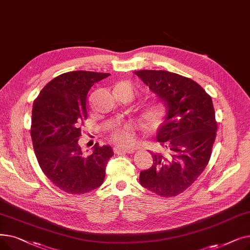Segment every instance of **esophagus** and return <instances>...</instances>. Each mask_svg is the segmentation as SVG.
Returning a JSON list of instances; mask_svg holds the SVG:
<instances>
[{"instance_id": "34e87169", "label": "esophagus", "mask_w": 250, "mask_h": 250, "mask_svg": "<svg viewBox=\"0 0 250 250\" xmlns=\"http://www.w3.org/2000/svg\"><path fill=\"white\" fill-rule=\"evenodd\" d=\"M114 152L116 154H123V153H127V154H132L135 152V149H132V148H120V147H116L114 149Z\"/></svg>"}]
</instances>
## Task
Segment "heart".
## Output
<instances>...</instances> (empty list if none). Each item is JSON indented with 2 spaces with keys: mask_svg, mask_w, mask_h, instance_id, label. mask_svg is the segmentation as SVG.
Listing matches in <instances>:
<instances>
[{
  "mask_svg": "<svg viewBox=\"0 0 250 250\" xmlns=\"http://www.w3.org/2000/svg\"><path fill=\"white\" fill-rule=\"evenodd\" d=\"M116 88L125 89L133 92V87L125 82L118 84ZM142 116L148 126L152 128L158 127L162 125L167 116L166 105L162 102H153L144 108ZM136 133L137 125L133 122H127L125 124L113 126L109 132V138L118 147H132L137 142Z\"/></svg>",
  "mask_w": 250,
  "mask_h": 250,
  "instance_id": "b5f03b06",
  "label": "heart"
}]
</instances>
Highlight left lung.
Returning <instances> with one entry per match:
<instances>
[{
	"mask_svg": "<svg viewBox=\"0 0 250 250\" xmlns=\"http://www.w3.org/2000/svg\"><path fill=\"white\" fill-rule=\"evenodd\" d=\"M135 74L167 107L157 134L163 153H152L153 165L140 173V183L163 198L188 189L207 167L217 135L211 96L187 77L142 70Z\"/></svg>",
	"mask_w": 250,
	"mask_h": 250,
	"instance_id": "8db88e82",
	"label": "left lung"
}]
</instances>
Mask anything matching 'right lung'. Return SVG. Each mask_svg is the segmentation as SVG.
Here are the masks:
<instances>
[{"instance_id":"add662e5","label":"right lung","mask_w":250,"mask_h":250,"mask_svg":"<svg viewBox=\"0 0 250 250\" xmlns=\"http://www.w3.org/2000/svg\"><path fill=\"white\" fill-rule=\"evenodd\" d=\"M108 73L73 71L48 82L34 100L31 139L37 162L45 176L60 189L84 194L98 188L113 152L96 143L85 156L79 145L81 126L87 118L90 88Z\"/></svg>"}]
</instances>
